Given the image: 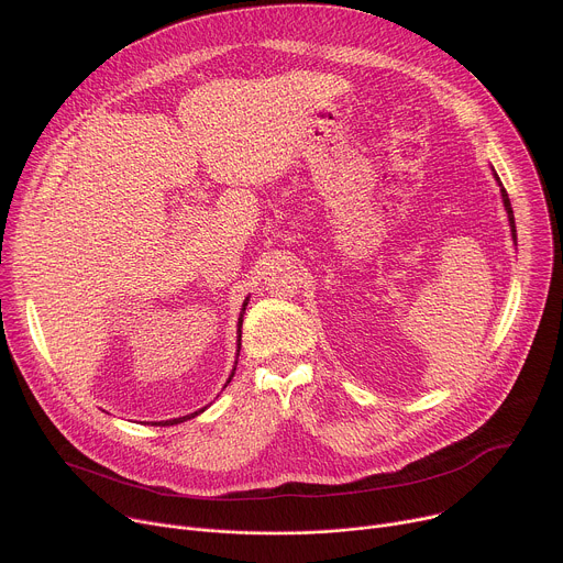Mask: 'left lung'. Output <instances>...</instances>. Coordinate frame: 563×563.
Wrapping results in <instances>:
<instances>
[{
  "label": "left lung",
  "mask_w": 563,
  "mask_h": 563,
  "mask_svg": "<svg viewBox=\"0 0 563 563\" xmlns=\"http://www.w3.org/2000/svg\"><path fill=\"white\" fill-rule=\"evenodd\" d=\"M493 176H495V180H497V185H499V189H501V200H504V207H506V213H508L510 233H512V240H515V245H517V227H515V213H512V207H510V198H508V191L504 189V185H501V180H499V176H497L495 167H493Z\"/></svg>",
  "instance_id": "1"
}]
</instances>
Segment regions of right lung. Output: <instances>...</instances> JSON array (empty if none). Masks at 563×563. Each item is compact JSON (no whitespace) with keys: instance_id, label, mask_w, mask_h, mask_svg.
I'll use <instances>...</instances> for the list:
<instances>
[{"instance_id":"add662e5","label":"right lung","mask_w":563,"mask_h":563,"mask_svg":"<svg viewBox=\"0 0 563 563\" xmlns=\"http://www.w3.org/2000/svg\"><path fill=\"white\" fill-rule=\"evenodd\" d=\"M247 302H250V296L245 298V302H243V309H240V316H238V354H240V336H243V313H245V309H247ZM238 354H235V363H233V369H231V374H229V378H227V383H224V387L229 385V380H231V376H233V372H235V365H238ZM207 408H202V410H198V412H191V415H187V417H180V419H169V421H151L153 426H178V423H183V421H187V419H194V417H198L200 412H205Z\"/></svg>"}]
</instances>
